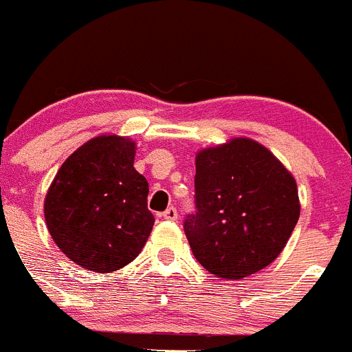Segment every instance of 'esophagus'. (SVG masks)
<instances>
[{"label":"esophagus","instance_id":"34e87169","mask_svg":"<svg viewBox=\"0 0 352 352\" xmlns=\"http://www.w3.org/2000/svg\"><path fill=\"white\" fill-rule=\"evenodd\" d=\"M161 217L165 219V221H177V217H179V212H177L175 206H168L165 212L161 213Z\"/></svg>","mask_w":352,"mask_h":352}]
</instances>
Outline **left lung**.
<instances>
[{
    "mask_svg": "<svg viewBox=\"0 0 352 352\" xmlns=\"http://www.w3.org/2000/svg\"><path fill=\"white\" fill-rule=\"evenodd\" d=\"M195 205L184 219V232L196 261L226 280L267 267L300 215L292 173L250 139L198 153Z\"/></svg>",
    "mask_w": 352,
    "mask_h": 352,
    "instance_id": "obj_1",
    "label": "left lung"
}]
</instances>
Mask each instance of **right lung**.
I'll return each mask as SVG.
<instances>
[{
	"label": "right lung",
	"mask_w": 352,
	"mask_h": 352,
	"mask_svg": "<svg viewBox=\"0 0 352 352\" xmlns=\"http://www.w3.org/2000/svg\"><path fill=\"white\" fill-rule=\"evenodd\" d=\"M135 144L102 135L74 151L55 175L45 221L57 246L78 265L111 272L140 254L154 226L149 184L133 168Z\"/></svg>",
	"instance_id": "obj_1"
}]
</instances>
